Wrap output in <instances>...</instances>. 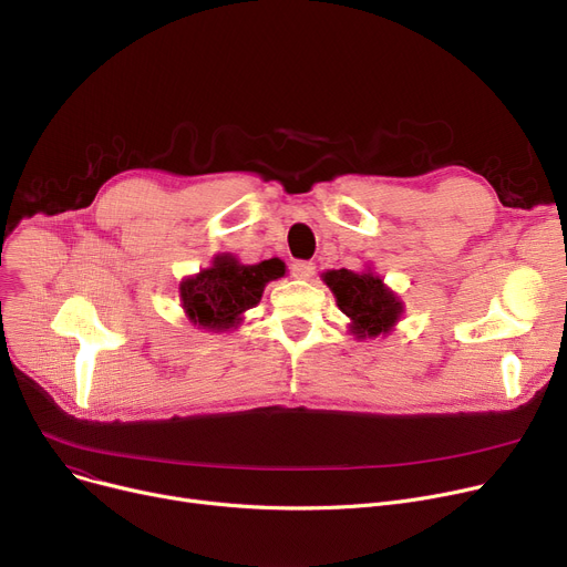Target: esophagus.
Listing matches in <instances>:
<instances>
[{
	"label": "esophagus",
	"mask_w": 567,
	"mask_h": 567,
	"mask_svg": "<svg viewBox=\"0 0 567 567\" xmlns=\"http://www.w3.org/2000/svg\"><path fill=\"white\" fill-rule=\"evenodd\" d=\"M291 276L296 280H310L315 276V264L312 261H293L291 264Z\"/></svg>",
	"instance_id": "esophagus-1"
}]
</instances>
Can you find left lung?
<instances>
[{
	"instance_id": "8db88e82",
	"label": "left lung",
	"mask_w": 567,
	"mask_h": 567,
	"mask_svg": "<svg viewBox=\"0 0 567 567\" xmlns=\"http://www.w3.org/2000/svg\"><path fill=\"white\" fill-rule=\"evenodd\" d=\"M321 280L333 291L338 308L349 317V333L359 340L389 336L402 319V299L370 266L365 271L333 268L323 271Z\"/></svg>"
}]
</instances>
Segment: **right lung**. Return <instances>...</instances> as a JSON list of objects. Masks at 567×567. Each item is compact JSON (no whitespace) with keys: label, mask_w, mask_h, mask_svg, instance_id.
<instances>
[{"label":"right lung","mask_w":567,"mask_h":567,"mask_svg":"<svg viewBox=\"0 0 567 567\" xmlns=\"http://www.w3.org/2000/svg\"><path fill=\"white\" fill-rule=\"evenodd\" d=\"M285 271V261L278 257L241 264L231 252H220L212 266L182 280L178 299L197 329L225 333L244 321V315L261 301L264 287L282 278Z\"/></svg>","instance_id":"obj_1"}]
</instances>
